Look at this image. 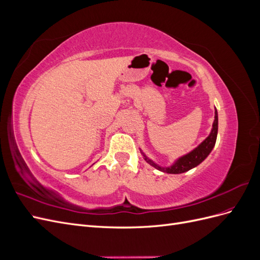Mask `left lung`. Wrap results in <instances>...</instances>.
I'll return each mask as SVG.
<instances>
[{
	"mask_svg": "<svg viewBox=\"0 0 260 260\" xmlns=\"http://www.w3.org/2000/svg\"><path fill=\"white\" fill-rule=\"evenodd\" d=\"M217 133H218V113H217V109L215 108V120H214V123H212V128L209 136L204 140L198 147H195L193 151L179 157V158L172 164L171 166L161 167L159 165L154 162L152 159H149L148 157L143 153V151H141V149L140 151H141V154L143 155L146 162H148L151 166H153L157 170L166 172V174H175V175L183 174V172H186L188 170H191L192 168L199 166L202 161L206 159V157L210 154L212 148H214L216 144Z\"/></svg>",
	"mask_w": 260,
	"mask_h": 260,
	"instance_id": "left-lung-1",
	"label": "left lung"
}]
</instances>
